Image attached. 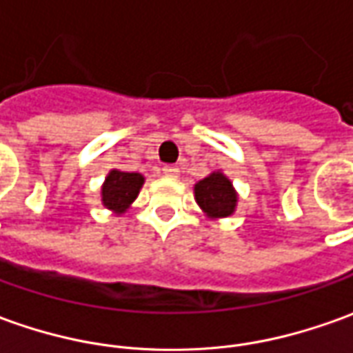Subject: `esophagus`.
<instances>
[{"label":"esophagus","mask_w":353,"mask_h":353,"mask_svg":"<svg viewBox=\"0 0 353 353\" xmlns=\"http://www.w3.org/2000/svg\"><path fill=\"white\" fill-rule=\"evenodd\" d=\"M162 172L166 174V176L170 177H177V174H179V168L177 166H164L162 168Z\"/></svg>","instance_id":"1"}]
</instances>
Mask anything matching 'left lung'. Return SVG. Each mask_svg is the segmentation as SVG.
Instances as JSON below:
<instances>
[{"label":"left lung","mask_w":353,"mask_h":353,"mask_svg":"<svg viewBox=\"0 0 353 353\" xmlns=\"http://www.w3.org/2000/svg\"><path fill=\"white\" fill-rule=\"evenodd\" d=\"M193 193H195L199 208L210 220L228 218L236 212L239 195H237L232 179L222 170L210 172L207 177L196 181L195 187H193Z\"/></svg>","instance_id":"obj_1"}]
</instances>
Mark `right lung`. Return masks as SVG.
I'll return each mask as SVG.
<instances>
[{
	"label": "right lung",
	"instance_id": "obj_1",
	"mask_svg": "<svg viewBox=\"0 0 353 353\" xmlns=\"http://www.w3.org/2000/svg\"><path fill=\"white\" fill-rule=\"evenodd\" d=\"M145 183V176L137 172H121V170H110L106 179L100 189L102 205L112 210L114 214H123L127 208L135 203L139 191Z\"/></svg>",
	"mask_w": 353,
	"mask_h": 353
}]
</instances>
